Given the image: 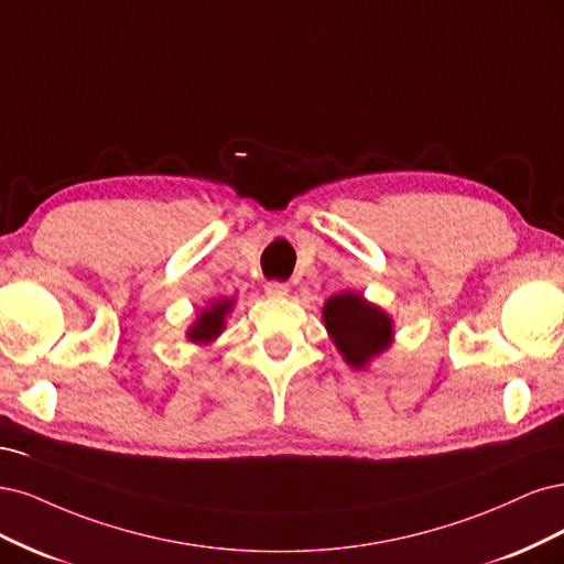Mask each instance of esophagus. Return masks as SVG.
I'll use <instances>...</instances> for the list:
<instances>
[{
  "instance_id": "34e87169",
  "label": "esophagus",
  "mask_w": 564,
  "mask_h": 564,
  "mask_svg": "<svg viewBox=\"0 0 564 564\" xmlns=\"http://www.w3.org/2000/svg\"><path fill=\"white\" fill-rule=\"evenodd\" d=\"M264 293H267L269 297H285V295L290 293V285L283 283V281H269V283L264 285Z\"/></svg>"
}]
</instances>
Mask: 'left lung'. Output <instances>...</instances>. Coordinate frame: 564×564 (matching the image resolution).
Masks as SVG:
<instances>
[{
  "label": "left lung",
  "mask_w": 564,
  "mask_h": 564,
  "mask_svg": "<svg viewBox=\"0 0 564 564\" xmlns=\"http://www.w3.org/2000/svg\"><path fill=\"white\" fill-rule=\"evenodd\" d=\"M325 330L330 333L337 351L351 368L362 370L368 362L384 354L393 341L391 316L362 295L339 293L323 306Z\"/></svg>",
  "instance_id": "left-lung-1"
}]
</instances>
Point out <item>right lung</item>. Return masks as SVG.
<instances>
[{
	"label": "right lung",
	"mask_w": 564,
	"mask_h": 564,
	"mask_svg": "<svg viewBox=\"0 0 564 564\" xmlns=\"http://www.w3.org/2000/svg\"><path fill=\"white\" fill-rule=\"evenodd\" d=\"M231 300H215L202 314L196 316L194 325L187 330V339L194 344H210L217 335L225 330V318L231 312Z\"/></svg>",
	"instance_id": "obj_1"
}]
</instances>
